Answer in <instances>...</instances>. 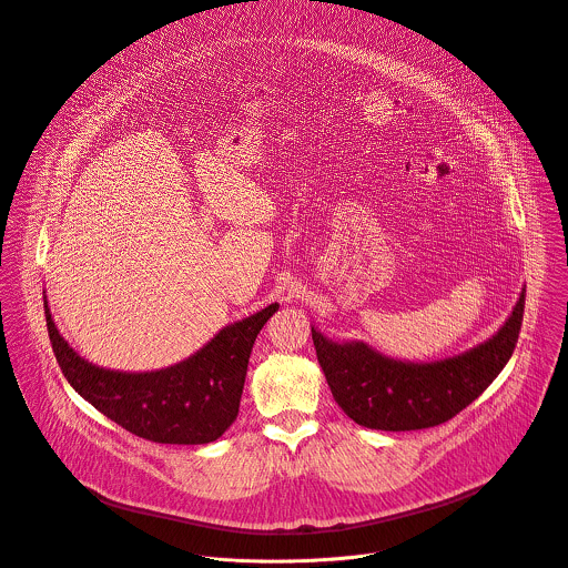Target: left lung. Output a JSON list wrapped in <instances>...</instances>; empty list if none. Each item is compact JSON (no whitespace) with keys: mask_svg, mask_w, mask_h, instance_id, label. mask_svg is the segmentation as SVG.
Masks as SVG:
<instances>
[{"mask_svg":"<svg viewBox=\"0 0 568 568\" xmlns=\"http://www.w3.org/2000/svg\"><path fill=\"white\" fill-rule=\"evenodd\" d=\"M523 313L525 288L491 338L435 363L394 361L363 341L334 343L315 327L313 343L329 392L347 417L376 430H417L453 419L486 392L514 354Z\"/></svg>","mask_w":568,"mask_h":568,"instance_id":"1","label":"left lung"}]
</instances>
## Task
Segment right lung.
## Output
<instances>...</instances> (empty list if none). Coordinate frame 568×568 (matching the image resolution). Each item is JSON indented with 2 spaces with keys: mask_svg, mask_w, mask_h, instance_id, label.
Listing matches in <instances>:
<instances>
[{
  "mask_svg": "<svg viewBox=\"0 0 568 568\" xmlns=\"http://www.w3.org/2000/svg\"><path fill=\"white\" fill-rule=\"evenodd\" d=\"M45 324L57 363L89 405L129 433L158 444H210L236 419L248 354L277 304L223 327L190 358L160 372L126 374L95 367L59 334L48 302Z\"/></svg>",
  "mask_w": 568,
  "mask_h": 568,
  "instance_id": "1",
  "label": "right lung"
}]
</instances>
